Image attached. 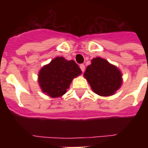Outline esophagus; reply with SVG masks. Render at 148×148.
Returning <instances> with one entry per match:
<instances>
[{"instance_id": "34e87169", "label": "esophagus", "mask_w": 148, "mask_h": 148, "mask_svg": "<svg viewBox=\"0 0 148 148\" xmlns=\"http://www.w3.org/2000/svg\"><path fill=\"white\" fill-rule=\"evenodd\" d=\"M80 68H81V71H82V72L83 73L84 71H85V69H86V67H85V65L80 64Z\"/></svg>"}]
</instances>
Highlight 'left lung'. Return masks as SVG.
Wrapping results in <instances>:
<instances>
[{
	"label": "left lung",
	"instance_id": "8db88e82",
	"mask_svg": "<svg viewBox=\"0 0 148 148\" xmlns=\"http://www.w3.org/2000/svg\"><path fill=\"white\" fill-rule=\"evenodd\" d=\"M91 86L97 94L102 97L113 95L122 85V74L116 66L104 58H93L84 73Z\"/></svg>",
	"mask_w": 148,
	"mask_h": 148
}]
</instances>
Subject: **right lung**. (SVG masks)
Segmentation results:
<instances>
[{
    "label": "right lung",
    "mask_w": 148,
    "mask_h": 148,
    "mask_svg": "<svg viewBox=\"0 0 148 148\" xmlns=\"http://www.w3.org/2000/svg\"><path fill=\"white\" fill-rule=\"evenodd\" d=\"M82 74L77 64L63 57H56L39 71V86L51 97H58L66 93L73 78Z\"/></svg>",
    "instance_id": "add662e5"
}]
</instances>
